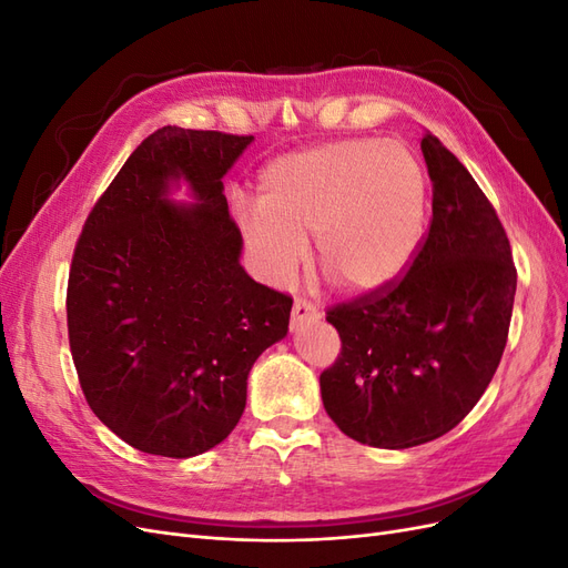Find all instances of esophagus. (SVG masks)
I'll list each match as a JSON object with an SVG mask.
<instances>
[{"instance_id":"34e87169","label":"esophagus","mask_w":568,"mask_h":568,"mask_svg":"<svg viewBox=\"0 0 568 568\" xmlns=\"http://www.w3.org/2000/svg\"><path fill=\"white\" fill-rule=\"evenodd\" d=\"M320 320V311L317 305H313L311 301L298 298L294 303V311H291V329H298L305 322H317Z\"/></svg>"}]
</instances>
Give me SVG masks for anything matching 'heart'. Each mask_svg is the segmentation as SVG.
<instances>
[{"label":"heart","instance_id":"1","mask_svg":"<svg viewBox=\"0 0 568 568\" xmlns=\"http://www.w3.org/2000/svg\"><path fill=\"white\" fill-rule=\"evenodd\" d=\"M426 178L403 142H336L286 153L257 182V213L239 215L257 274L286 284L315 236L317 265L355 294L405 272L424 232Z\"/></svg>","mask_w":568,"mask_h":568}]
</instances>
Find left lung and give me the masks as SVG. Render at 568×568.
I'll return each instance as SVG.
<instances>
[{
  "label": "left lung",
  "instance_id": "obj_1",
  "mask_svg": "<svg viewBox=\"0 0 568 568\" xmlns=\"http://www.w3.org/2000/svg\"><path fill=\"white\" fill-rule=\"evenodd\" d=\"M432 227L405 277L326 311L341 353L320 374L326 415L372 448L440 438L488 388L509 334L517 267L500 217L432 132Z\"/></svg>",
  "mask_w": 568,
  "mask_h": 568
}]
</instances>
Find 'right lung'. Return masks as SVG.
Masks as SVG:
<instances>
[{
  "mask_svg": "<svg viewBox=\"0 0 568 568\" xmlns=\"http://www.w3.org/2000/svg\"><path fill=\"white\" fill-rule=\"evenodd\" d=\"M253 136L165 125L120 168L68 274V341L84 398L132 448L186 459L225 440L253 363L288 332L291 296L239 263L222 178ZM184 179L195 203L178 206Z\"/></svg>",
  "mask_w": 568,
  "mask_h": 568,
  "instance_id": "obj_1",
  "label": "right lung"
}]
</instances>
